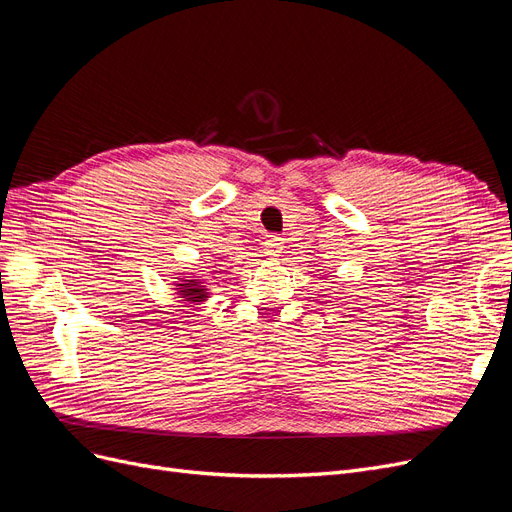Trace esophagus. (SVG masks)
I'll return each instance as SVG.
<instances>
[{
  "label": "esophagus",
  "instance_id": "34e87169",
  "mask_svg": "<svg viewBox=\"0 0 512 512\" xmlns=\"http://www.w3.org/2000/svg\"><path fill=\"white\" fill-rule=\"evenodd\" d=\"M282 249H284V242H282L280 236H270L268 240L263 242V253L268 255L270 259H276L282 253Z\"/></svg>",
  "mask_w": 512,
  "mask_h": 512
}]
</instances>
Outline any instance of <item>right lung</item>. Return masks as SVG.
<instances>
[{
  "label": "right lung",
  "instance_id": "1",
  "mask_svg": "<svg viewBox=\"0 0 512 512\" xmlns=\"http://www.w3.org/2000/svg\"><path fill=\"white\" fill-rule=\"evenodd\" d=\"M173 291L180 297V301H186L190 305H201L203 301L209 299V288L207 282L201 280L198 276H184V278H175L173 282Z\"/></svg>",
  "mask_w": 512,
  "mask_h": 512
}]
</instances>
